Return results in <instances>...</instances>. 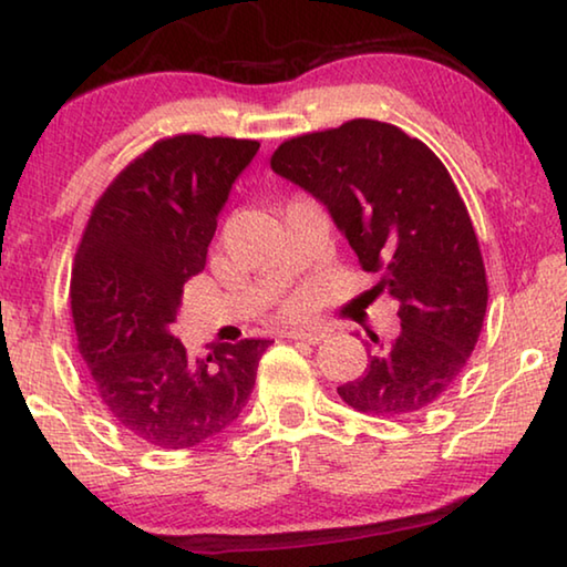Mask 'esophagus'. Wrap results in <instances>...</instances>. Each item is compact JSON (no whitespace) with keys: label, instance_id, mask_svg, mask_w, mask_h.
<instances>
[{"label":"esophagus","instance_id":"1","mask_svg":"<svg viewBox=\"0 0 567 567\" xmlns=\"http://www.w3.org/2000/svg\"><path fill=\"white\" fill-rule=\"evenodd\" d=\"M287 338L302 340V343L316 346V343H320L322 338H326V330H290V332H287Z\"/></svg>","mask_w":567,"mask_h":567}]
</instances>
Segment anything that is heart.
Masks as SVG:
<instances>
[{
  "label": "heart",
  "mask_w": 567,
  "mask_h": 567,
  "mask_svg": "<svg viewBox=\"0 0 567 567\" xmlns=\"http://www.w3.org/2000/svg\"><path fill=\"white\" fill-rule=\"evenodd\" d=\"M305 310H308V302H305L302 295H295V298L285 302V316H290V318H300Z\"/></svg>",
  "instance_id": "heart-1"
}]
</instances>
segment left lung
I'll return each mask as SVG.
<instances>
[{
	"instance_id": "obj_1",
	"label": "left lung",
	"mask_w": 567,
	"mask_h": 567,
	"mask_svg": "<svg viewBox=\"0 0 567 567\" xmlns=\"http://www.w3.org/2000/svg\"><path fill=\"white\" fill-rule=\"evenodd\" d=\"M275 174L328 206L375 292L399 300L393 343L368 353L361 379L338 385L350 409L413 416L460 379L487 312V272L470 212L446 166L399 125L355 118L277 146Z\"/></svg>"
}]
</instances>
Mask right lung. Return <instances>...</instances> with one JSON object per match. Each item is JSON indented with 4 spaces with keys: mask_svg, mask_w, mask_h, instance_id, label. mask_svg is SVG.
Instances as JSON below:
<instances>
[{
    "mask_svg": "<svg viewBox=\"0 0 567 567\" xmlns=\"http://www.w3.org/2000/svg\"><path fill=\"white\" fill-rule=\"evenodd\" d=\"M257 151V141L199 133L156 141L107 184L78 245V350L107 413L151 446L188 449L227 429L272 346L245 338L188 358L171 336L184 285L204 269L221 206Z\"/></svg>",
    "mask_w": 567,
    "mask_h": 567,
    "instance_id": "right-lung-1",
    "label": "right lung"
}]
</instances>
